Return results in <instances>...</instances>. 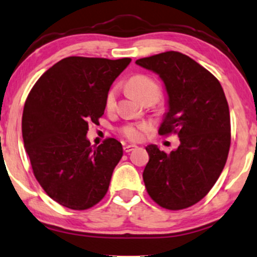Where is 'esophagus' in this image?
Instances as JSON below:
<instances>
[{
  "label": "esophagus",
  "mask_w": 257,
  "mask_h": 257,
  "mask_svg": "<svg viewBox=\"0 0 257 257\" xmlns=\"http://www.w3.org/2000/svg\"><path fill=\"white\" fill-rule=\"evenodd\" d=\"M137 149V146L136 145H125L124 146V151L127 153V152H131V151H133V150H136Z\"/></svg>",
  "instance_id": "1"
}]
</instances>
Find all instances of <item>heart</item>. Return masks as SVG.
Returning a JSON list of instances; mask_svg holds the SVG:
<instances>
[{
    "label": "heart",
    "mask_w": 257,
    "mask_h": 257,
    "mask_svg": "<svg viewBox=\"0 0 257 257\" xmlns=\"http://www.w3.org/2000/svg\"><path fill=\"white\" fill-rule=\"evenodd\" d=\"M127 87L133 96L144 102H151L153 104L157 101L161 96L162 88L155 79L150 78L144 74H137L130 78L127 81ZM116 104V88L111 87L108 89L107 94L105 98V106L107 109H113ZM146 130V125L144 124H128L121 127V133L125 138L132 142L142 141L144 137Z\"/></svg>",
    "instance_id": "obj_1"
}]
</instances>
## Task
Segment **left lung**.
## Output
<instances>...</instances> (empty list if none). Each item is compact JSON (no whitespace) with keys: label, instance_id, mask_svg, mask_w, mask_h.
<instances>
[{"label":"left lung","instance_id":"8db88e82","mask_svg":"<svg viewBox=\"0 0 257 257\" xmlns=\"http://www.w3.org/2000/svg\"><path fill=\"white\" fill-rule=\"evenodd\" d=\"M136 63L164 81L169 111L158 133H175L181 142L170 153L146 148V191L162 208L186 209L208 195L224 169L231 141L228 101L218 80L182 53L164 52Z\"/></svg>","mask_w":257,"mask_h":257}]
</instances>
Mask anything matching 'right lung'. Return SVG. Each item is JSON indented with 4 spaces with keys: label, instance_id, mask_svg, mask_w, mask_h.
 <instances>
[{
    "label": "right lung",
    "instance_id": "add662e5",
    "mask_svg": "<svg viewBox=\"0 0 257 257\" xmlns=\"http://www.w3.org/2000/svg\"><path fill=\"white\" fill-rule=\"evenodd\" d=\"M130 58L68 56L46 71L25 102L22 138L36 181L52 199L86 210L105 197L122 157L114 138L92 148L88 124H98L112 82Z\"/></svg>",
    "mask_w": 257,
    "mask_h": 257
}]
</instances>
